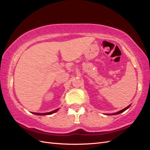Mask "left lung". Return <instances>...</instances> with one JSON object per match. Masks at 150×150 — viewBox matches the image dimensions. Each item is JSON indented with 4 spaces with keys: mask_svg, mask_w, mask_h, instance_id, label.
Returning a JSON list of instances; mask_svg holds the SVG:
<instances>
[{
    "mask_svg": "<svg viewBox=\"0 0 150 150\" xmlns=\"http://www.w3.org/2000/svg\"><path fill=\"white\" fill-rule=\"evenodd\" d=\"M130 106H131V104L129 105L128 106H127L126 108H124V109H123V110H120V111H118V112H117V113H113V114H110V115H117V114H119V113H122V112H124V111H126L127 109H128V108L130 107Z\"/></svg>",
    "mask_w": 150,
    "mask_h": 150,
    "instance_id": "left-lung-1",
    "label": "left lung"
}]
</instances>
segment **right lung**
Masks as SVG:
<instances>
[{"mask_svg": "<svg viewBox=\"0 0 150 150\" xmlns=\"http://www.w3.org/2000/svg\"><path fill=\"white\" fill-rule=\"evenodd\" d=\"M59 109H57L55 110H53V111H51V112H48V113H33V114H35V115H51L52 113H54L57 112V111H58Z\"/></svg>", "mask_w": 150, "mask_h": 150, "instance_id": "add662e5", "label": "right lung"}]
</instances>
